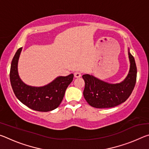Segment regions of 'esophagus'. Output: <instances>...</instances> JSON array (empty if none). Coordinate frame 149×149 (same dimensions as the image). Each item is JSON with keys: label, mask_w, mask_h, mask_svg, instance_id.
Masks as SVG:
<instances>
[{"label": "esophagus", "mask_w": 149, "mask_h": 149, "mask_svg": "<svg viewBox=\"0 0 149 149\" xmlns=\"http://www.w3.org/2000/svg\"><path fill=\"white\" fill-rule=\"evenodd\" d=\"M81 76V73L80 72H75L74 73V77H75L78 78V77H80Z\"/></svg>", "instance_id": "obj_1"}]
</instances>
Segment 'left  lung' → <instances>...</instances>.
Segmentation results:
<instances>
[{"instance_id": "1", "label": "left lung", "mask_w": 149, "mask_h": 149, "mask_svg": "<svg viewBox=\"0 0 149 149\" xmlns=\"http://www.w3.org/2000/svg\"><path fill=\"white\" fill-rule=\"evenodd\" d=\"M130 68L125 79L119 84H109L92 75H83L84 96L90 106L97 108H112L124 102L132 94L137 79L135 61L128 49Z\"/></svg>"}]
</instances>
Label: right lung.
Returning a JSON list of instances; mask_svg holds the SVG:
<instances>
[{"mask_svg": "<svg viewBox=\"0 0 149 149\" xmlns=\"http://www.w3.org/2000/svg\"><path fill=\"white\" fill-rule=\"evenodd\" d=\"M22 47L17 50L12 59L10 79L16 97L20 102L32 110L49 112L58 107L65 91L71 84L74 74L59 76L51 83L42 87L30 86L23 82L18 74L17 64Z\"/></svg>", "mask_w": 149, "mask_h": 149, "instance_id": "right-lung-1", "label": "right lung"}]
</instances>
